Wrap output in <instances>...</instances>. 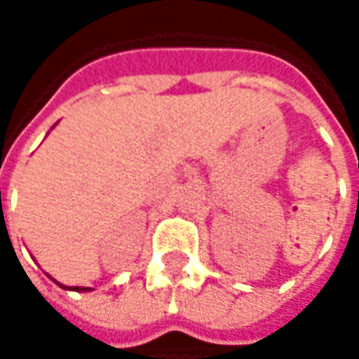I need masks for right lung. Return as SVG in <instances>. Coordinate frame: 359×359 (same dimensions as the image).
<instances>
[{
  "label": "right lung",
  "mask_w": 359,
  "mask_h": 359,
  "mask_svg": "<svg viewBox=\"0 0 359 359\" xmlns=\"http://www.w3.org/2000/svg\"><path fill=\"white\" fill-rule=\"evenodd\" d=\"M62 285V283H60ZM62 287H65V285H62ZM67 290H76V292H88L90 287H67Z\"/></svg>",
  "instance_id": "1"
}]
</instances>
